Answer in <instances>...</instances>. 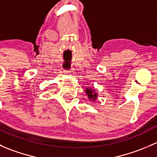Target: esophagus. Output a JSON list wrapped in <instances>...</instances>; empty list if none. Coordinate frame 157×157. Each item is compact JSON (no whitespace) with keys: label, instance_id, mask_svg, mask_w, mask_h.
Listing matches in <instances>:
<instances>
[{"label":"esophagus","instance_id":"1","mask_svg":"<svg viewBox=\"0 0 157 157\" xmlns=\"http://www.w3.org/2000/svg\"><path fill=\"white\" fill-rule=\"evenodd\" d=\"M66 73L70 74V75H73V74H74V71H73L72 68L70 67L69 69H66Z\"/></svg>","mask_w":157,"mask_h":157}]
</instances>
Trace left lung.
<instances>
[{
  "label": "left lung",
  "instance_id": "8db88e82",
  "mask_svg": "<svg viewBox=\"0 0 157 157\" xmlns=\"http://www.w3.org/2000/svg\"><path fill=\"white\" fill-rule=\"evenodd\" d=\"M86 93L88 95L89 98H90V99H93V100H95V99H96V96H97V95H96V93H94V91H93V90H90V89H86Z\"/></svg>",
  "mask_w": 157,
  "mask_h": 157
}]
</instances>
